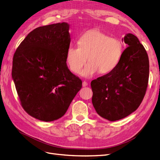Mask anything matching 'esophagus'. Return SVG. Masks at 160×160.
I'll return each mask as SVG.
<instances>
[{"label": "esophagus", "mask_w": 160, "mask_h": 160, "mask_svg": "<svg viewBox=\"0 0 160 160\" xmlns=\"http://www.w3.org/2000/svg\"><path fill=\"white\" fill-rule=\"evenodd\" d=\"M88 82H86V81L83 82V87H86V86H88Z\"/></svg>", "instance_id": "obj_1"}]
</instances>
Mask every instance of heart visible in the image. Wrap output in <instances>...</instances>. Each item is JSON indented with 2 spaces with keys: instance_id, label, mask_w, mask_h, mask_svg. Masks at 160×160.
<instances>
[{
  "instance_id": "1",
  "label": "heart",
  "mask_w": 160,
  "mask_h": 160,
  "mask_svg": "<svg viewBox=\"0 0 160 160\" xmlns=\"http://www.w3.org/2000/svg\"><path fill=\"white\" fill-rule=\"evenodd\" d=\"M78 47L70 46L66 53V62L69 69L78 74L87 59L89 62L81 75L89 78L99 72L106 74L118 66L123 52L122 42L99 30L86 31L80 36Z\"/></svg>"
}]
</instances>
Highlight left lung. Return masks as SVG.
<instances>
[{
    "mask_svg": "<svg viewBox=\"0 0 160 160\" xmlns=\"http://www.w3.org/2000/svg\"><path fill=\"white\" fill-rule=\"evenodd\" d=\"M125 49L115 69L91 83L92 103L101 117L111 122L136 110L146 94L149 79L147 52L136 36L124 37Z\"/></svg>",
    "mask_w": 160,
    "mask_h": 160,
    "instance_id": "8db88e82",
    "label": "left lung"
}]
</instances>
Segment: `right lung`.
I'll return each mask as SVG.
<instances>
[{"mask_svg": "<svg viewBox=\"0 0 160 160\" xmlns=\"http://www.w3.org/2000/svg\"><path fill=\"white\" fill-rule=\"evenodd\" d=\"M69 25L59 22L38 27L14 52L12 77L23 109L43 122L61 118L82 88L68 69Z\"/></svg>", "mask_w": 160, "mask_h": 160, "instance_id": "add662e5", "label": "right lung"}]
</instances>
